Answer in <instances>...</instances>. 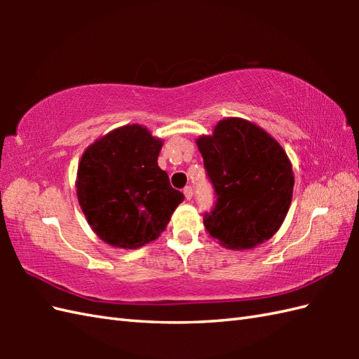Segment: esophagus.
I'll list each match as a JSON object with an SVG mask.
<instances>
[{"instance_id": "1", "label": "esophagus", "mask_w": 359, "mask_h": 359, "mask_svg": "<svg viewBox=\"0 0 359 359\" xmlns=\"http://www.w3.org/2000/svg\"><path fill=\"white\" fill-rule=\"evenodd\" d=\"M184 194H185V199H187V201H191V199H193V196H194L193 188H191V187H185V189H184Z\"/></svg>"}]
</instances>
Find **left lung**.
<instances>
[{
    "label": "left lung",
    "mask_w": 359,
    "mask_h": 359,
    "mask_svg": "<svg viewBox=\"0 0 359 359\" xmlns=\"http://www.w3.org/2000/svg\"><path fill=\"white\" fill-rule=\"evenodd\" d=\"M216 205L203 225L230 250H248L276 233L292 203L294 175L280 144L248 120H220L196 140Z\"/></svg>",
    "instance_id": "8db88e82"
}]
</instances>
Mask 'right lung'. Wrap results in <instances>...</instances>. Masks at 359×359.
Here are the masks:
<instances>
[{
  "instance_id": "1",
  "label": "right lung",
  "mask_w": 359,
  "mask_h": 359,
  "mask_svg": "<svg viewBox=\"0 0 359 359\" xmlns=\"http://www.w3.org/2000/svg\"><path fill=\"white\" fill-rule=\"evenodd\" d=\"M163 142L142 125H126L83 152L77 197L94 233L118 248H139L157 239L184 194L157 165Z\"/></svg>"
}]
</instances>
